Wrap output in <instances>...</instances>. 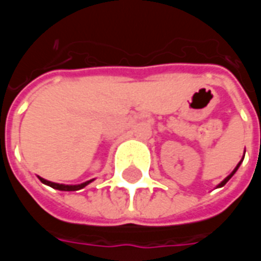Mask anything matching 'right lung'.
<instances>
[{
  "mask_svg": "<svg viewBox=\"0 0 261 261\" xmlns=\"http://www.w3.org/2000/svg\"><path fill=\"white\" fill-rule=\"evenodd\" d=\"M59 190H60V189H59ZM64 192H71V190H64Z\"/></svg>",
  "mask_w": 261,
  "mask_h": 261,
  "instance_id": "obj_1",
  "label": "right lung"
}]
</instances>
